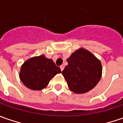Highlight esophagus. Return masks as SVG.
Wrapping results in <instances>:
<instances>
[{"label": "esophagus", "instance_id": "esophagus-1", "mask_svg": "<svg viewBox=\"0 0 123 123\" xmlns=\"http://www.w3.org/2000/svg\"><path fill=\"white\" fill-rule=\"evenodd\" d=\"M64 67H65V66L63 65H62L60 67V68H61V71H62V70L64 69Z\"/></svg>", "mask_w": 123, "mask_h": 123}]
</instances>
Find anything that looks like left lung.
<instances>
[{"mask_svg":"<svg viewBox=\"0 0 123 123\" xmlns=\"http://www.w3.org/2000/svg\"><path fill=\"white\" fill-rule=\"evenodd\" d=\"M68 65L62 71L69 88L76 94L92 90L99 82L102 75L100 61L84 48L75 50L67 58Z\"/></svg>","mask_w":123,"mask_h":123,"instance_id":"obj_1","label":"left lung"}]
</instances>
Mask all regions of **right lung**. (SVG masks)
<instances>
[{"label": "right lung", "instance_id": "add662e5", "mask_svg": "<svg viewBox=\"0 0 123 123\" xmlns=\"http://www.w3.org/2000/svg\"><path fill=\"white\" fill-rule=\"evenodd\" d=\"M61 72V69L52 59L41 55L24 62L21 67L19 76L27 88L40 91L47 86L50 80Z\"/></svg>", "mask_w": 123, "mask_h": 123}]
</instances>
